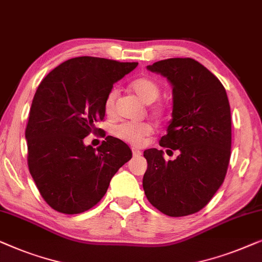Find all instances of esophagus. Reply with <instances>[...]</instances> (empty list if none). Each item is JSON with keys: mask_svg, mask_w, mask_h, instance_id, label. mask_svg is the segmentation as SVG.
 Masks as SVG:
<instances>
[{"mask_svg": "<svg viewBox=\"0 0 262 262\" xmlns=\"http://www.w3.org/2000/svg\"><path fill=\"white\" fill-rule=\"evenodd\" d=\"M132 152H133V156H134V157L141 156V150L138 149V148H132Z\"/></svg>", "mask_w": 262, "mask_h": 262, "instance_id": "1", "label": "esophagus"}]
</instances>
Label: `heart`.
<instances>
[{"mask_svg": "<svg viewBox=\"0 0 262 262\" xmlns=\"http://www.w3.org/2000/svg\"><path fill=\"white\" fill-rule=\"evenodd\" d=\"M130 89L133 93L139 96L142 102L150 104L160 95V86L156 80L150 77H139L130 83ZM117 97V90H110L103 103V109L106 116H113L115 112V102ZM152 113L158 117L165 115L166 109L163 104H157L152 106ZM152 126L146 122H122L113 128V134L124 142L133 146H140L145 141V139L152 133Z\"/></svg>", "mask_w": 262, "mask_h": 262, "instance_id": "b5f03b06", "label": "heart"}]
</instances>
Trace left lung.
<instances>
[{"label":"left lung","instance_id":"1","mask_svg":"<svg viewBox=\"0 0 262 262\" xmlns=\"http://www.w3.org/2000/svg\"><path fill=\"white\" fill-rule=\"evenodd\" d=\"M147 69L173 86L172 120L159 143L179 156L166 161L161 149H146L143 190L165 215H191L209 203L226 177L231 148L228 96L219 78L194 59L169 58Z\"/></svg>","mask_w":262,"mask_h":262}]
</instances>
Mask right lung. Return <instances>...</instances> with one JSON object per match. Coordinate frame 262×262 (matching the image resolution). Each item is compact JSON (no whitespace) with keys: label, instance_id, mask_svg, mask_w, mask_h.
<instances>
[{"label":"right lung","instance_id":"add662e5","mask_svg":"<svg viewBox=\"0 0 262 262\" xmlns=\"http://www.w3.org/2000/svg\"><path fill=\"white\" fill-rule=\"evenodd\" d=\"M138 62L77 57L53 69L39 84L26 127L28 167L40 194L51 208L73 215L102 200L110 180L130 160L120 139L106 136L98 148L84 138L99 132L103 103L117 80Z\"/></svg>","mask_w":262,"mask_h":262}]
</instances>
